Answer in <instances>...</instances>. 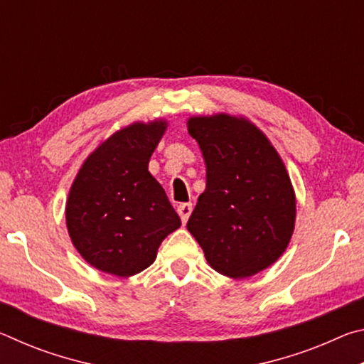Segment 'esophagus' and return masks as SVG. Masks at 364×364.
I'll use <instances>...</instances> for the list:
<instances>
[{
  "mask_svg": "<svg viewBox=\"0 0 364 364\" xmlns=\"http://www.w3.org/2000/svg\"><path fill=\"white\" fill-rule=\"evenodd\" d=\"M176 210H178V215H180L183 223H186L191 217V213H193V204H180Z\"/></svg>",
  "mask_w": 364,
  "mask_h": 364,
  "instance_id": "obj_1",
  "label": "esophagus"
}]
</instances>
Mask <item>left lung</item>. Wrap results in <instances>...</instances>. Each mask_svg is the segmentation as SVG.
I'll return each mask as SVG.
<instances>
[{
	"mask_svg": "<svg viewBox=\"0 0 364 364\" xmlns=\"http://www.w3.org/2000/svg\"><path fill=\"white\" fill-rule=\"evenodd\" d=\"M188 130L207 165V188L188 230L215 271L254 276L278 260L294 232L295 196L284 164L244 119L193 117Z\"/></svg>",
	"mask_w": 364,
	"mask_h": 364,
	"instance_id": "8db88e82",
	"label": "left lung"
}]
</instances>
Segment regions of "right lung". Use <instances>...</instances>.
I'll list each match as a JSON object with an SVG mask.
<instances>
[{
    "label": "right lung",
    "instance_id": "1",
    "mask_svg": "<svg viewBox=\"0 0 364 364\" xmlns=\"http://www.w3.org/2000/svg\"><path fill=\"white\" fill-rule=\"evenodd\" d=\"M165 122L133 123L85 160L65 207L67 230L86 262L104 273L133 276L156 260L160 242L181 226L147 164Z\"/></svg>",
    "mask_w": 364,
    "mask_h": 364
}]
</instances>
